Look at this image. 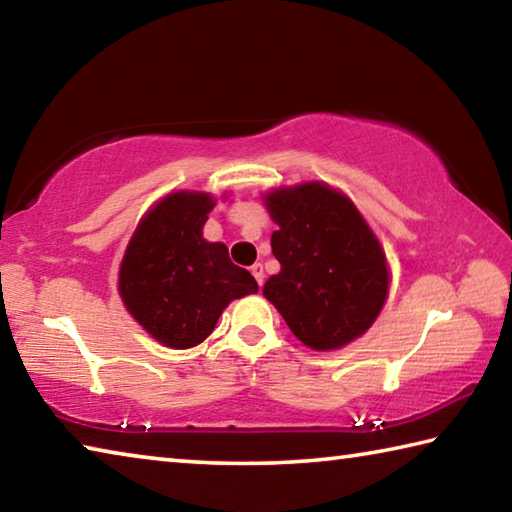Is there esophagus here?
I'll list each match as a JSON object with an SVG mask.
<instances>
[{"label": "esophagus", "mask_w": 512, "mask_h": 512, "mask_svg": "<svg viewBox=\"0 0 512 512\" xmlns=\"http://www.w3.org/2000/svg\"><path fill=\"white\" fill-rule=\"evenodd\" d=\"M250 273H253L255 275V280H257V284H259V287H262V284H264V266L262 264H253V266H250Z\"/></svg>", "instance_id": "obj_1"}]
</instances>
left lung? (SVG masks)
<instances>
[{
  "instance_id": "left-lung-1",
  "label": "left lung",
  "mask_w": 512,
  "mask_h": 512,
  "mask_svg": "<svg viewBox=\"0 0 512 512\" xmlns=\"http://www.w3.org/2000/svg\"><path fill=\"white\" fill-rule=\"evenodd\" d=\"M264 203L277 223L271 248L282 266L264 296L311 350L359 339L388 293L386 255L366 219L325 183L280 187Z\"/></svg>"
}]
</instances>
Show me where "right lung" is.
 Segmentation results:
<instances>
[{"label": "right lung", "mask_w": 512, "mask_h": 512, "mask_svg": "<svg viewBox=\"0 0 512 512\" xmlns=\"http://www.w3.org/2000/svg\"><path fill=\"white\" fill-rule=\"evenodd\" d=\"M214 198L176 192L146 212L128 241L119 268V296L155 341L173 350L194 348L212 334L232 300L257 293L246 268L225 244L203 239Z\"/></svg>", "instance_id": "add662e5"}]
</instances>
